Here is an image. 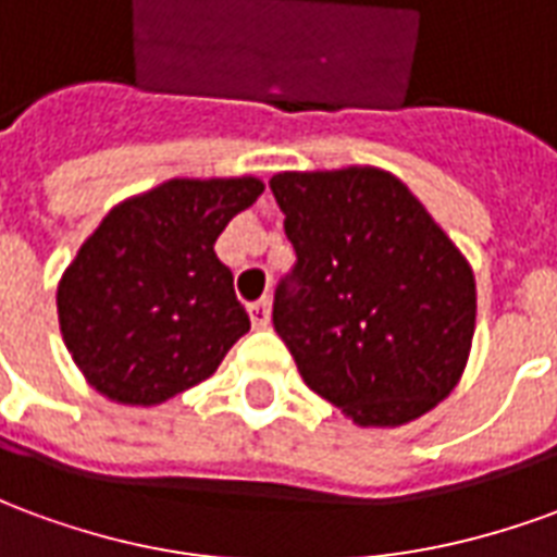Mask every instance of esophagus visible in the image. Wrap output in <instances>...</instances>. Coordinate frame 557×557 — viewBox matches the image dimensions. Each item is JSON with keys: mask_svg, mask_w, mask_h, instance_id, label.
<instances>
[{"mask_svg": "<svg viewBox=\"0 0 557 557\" xmlns=\"http://www.w3.org/2000/svg\"><path fill=\"white\" fill-rule=\"evenodd\" d=\"M247 313H250L253 327H268V322H271V301H268V298H259V301L247 304Z\"/></svg>", "mask_w": 557, "mask_h": 557, "instance_id": "obj_1", "label": "esophagus"}]
</instances>
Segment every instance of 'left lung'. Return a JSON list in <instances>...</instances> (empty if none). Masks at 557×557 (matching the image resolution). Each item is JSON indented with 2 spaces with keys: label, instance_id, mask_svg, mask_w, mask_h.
<instances>
[{
  "label": "left lung",
  "instance_id": "obj_1",
  "mask_svg": "<svg viewBox=\"0 0 557 557\" xmlns=\"http://www.w3.org/2000/svg\"><path fill=\"white\" fill-rule=\"evenodd\" d=\"M295 265L274 331L310 391L361 426H403L442 403L474 337V274L391 172L271 178Z\"/></svg>",
  "mask_w": 557,
  "mask_h": 557
}]
</instances>
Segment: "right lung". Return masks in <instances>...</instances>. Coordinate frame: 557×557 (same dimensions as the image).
Wrapping results in <instances>:
<instances>
[{"label": "right lung", "instance_id": "add662e5", "mask_svg": "<svg viewBox=\"0 0 557 557\" xmlns=\"http://www.w3.org/2000/svg\"><path fill=\"white\" fill-rule=\"evenodd\" d=\"M259 178H172L115 206L59 283V325L95 391L158 406L206 382L250 331L214 253Z\"/></svg>", "mask_w": 557, "mask_h": 557}]
</instances>
